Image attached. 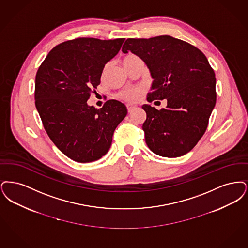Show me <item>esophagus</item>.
<instances>
[{
  "label": "esophagus",
  "mask_w": 248,
  "mask_h": 248,
  "mask_svg": "<svg viewBox=\"0 0 248 248\" xmlns=\"http://www.w3.org/2000/svg\"><path fill=\"white\" fill-rule=\"evenodd\" d=\"M133 108H134V107L133 106H130V105H127V110H128V112L129 113H130L132 110H133Z\"/></svg>",
  "instance_id": "esophagus-1"
}]
</instances>
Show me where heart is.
Instances as JSON below:
<instances>
[{"label":"heart","mask_w":248,"mask_h":248,"mask_svg":"<svg viewBox=\"0 0 248 248\" xmlns=\"http://www.w3.org/2000/svg\"><path fill=\"white\" fill-rule=\"evenodd\" d=\"M139 59H140L139 56H137L136 54H127L123 58V64L125 66H127V65L136 62ZM141 93H142V88L141 87H128V88H125V89L121 90L118 93V96L125 102L134 103L138 100V98L140 97Z\"/></svg>","instance_id":"obj_1"}]
</instances>
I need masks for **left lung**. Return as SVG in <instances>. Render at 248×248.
I'll use <instances>...</instances> for the list:
<instances>
[{"label":"left lung","instance_id":"left-lung-1","mask_svg":"<svg viewBox=\"0 0 248 248\" xmlns=\"http://www.w3.org/2000/svg\"><path fill=\"white\" fill-rule=\"evenodd\" d=\"M130 51L150 69L154 82L147 101L167 99V108L143 105L142 124L147 146L165 157L191 151L206 130L217 100L215 72L198 48L169 35L127 39Z\"/></svg>","mask_w":248,"mask_h":248}]
</instances>
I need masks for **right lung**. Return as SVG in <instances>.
Returning <instances> with one entry per match:
<instances>
[{"label":"right lung","instance_id":"add662e5","mask_svg":"<svg viewBox=\"0 0 248 248\" xmlns=\"http://www.w3.org/2000/svg\"><path fill=\"white\" fill-rule=\"evenodd\" d=\"M124 38H77L56 45L40 65L35 106L56 147L76 162L98 160L108 153L126 107L108 100L103 108L87 101L101 82L103 69L118 54Z\"/></svg>","mask_w":248,"mask_h":248}]
</instances>
